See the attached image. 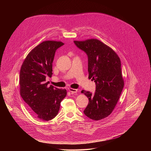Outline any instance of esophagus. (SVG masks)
<instances>
[{"instance_id": "obj_1", "label": "esophagus", "mask_w": 151, "mask_h": 151, "mask_svg": "<svg viewBox=\"0 0 151 151\" xmlns=\"http://www.w3.org/2000/svg\"><path fill=\"white\" fill-rule=\"evenodd\" d=\"M68 90L71 92L72 93H76L78 92V90L76 89H74V88H69Z\"/></svg>"}]
</instances>
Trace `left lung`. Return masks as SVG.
I'll return each mask as SVG.
<instances>
[{
	"mask_svg": "<svg viewBox=\"0 0 151 151\" xmlns=\"http://www.w3.org/2000/svg\"><path fill=\"white\" fill-rule=\"evenodd\" d=\"M74 44L87 55L88 78L96 83L94 93L81 91L89 100L83 113L91 119H102L112 113L124 88L120 59L98 39L74 41Z\"/></svg>",
	"mask_w": 151,
	"mask_h": 151,
	"instance_id": "obj_1",
	"label": "left lung"
}]
</instances>
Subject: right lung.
<instances>
[{
  "label": "right lung",
  "mask_w": 151,
  "mask_h": 151,
  "mask_svg": "<svg viewBox=\"0 0 151 151\" xmlns=\"http://www.w3.org/2000/svg\"><path fill=\"white\" fill-rule=\"evenodd\" d=\"M63 45L61 42H42L29 52L21 68L20 95L31 112L41 120L55 118L67 94L66 90L48 87L46 82V78L52 75L56 50Z\"/></svg>",
  "instance_id": "obj_1"
}]
</instances>
